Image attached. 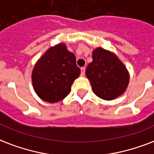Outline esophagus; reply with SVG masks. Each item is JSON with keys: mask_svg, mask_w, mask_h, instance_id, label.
Returning a JSON list of instances; mask_svg holds the SVG:
<instances>
[{"mask_svg": "<svg viewBox=\"0 0 154 154\" xmlns=\"http://www.w3.org/2000/svg\"><path fill=\"white\" fill-rule=\"evenodd\" d=\"M85 74V67H81V76H84Z\"/></svg>", "mask_w": 154, "mask_h": 154, "instance_id": "obj_1", "label": "esophagus"}]
</instances>
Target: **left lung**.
Returning <instances> with one entry per match:
<instances>
[{
	"label": "left lung",
	"mask_w": 154,
	"mask_h": 154,
	"mask_svg": "<svg viewBox=\"0 0 154 154\" xmlns=\"http://www.w3.org/2000/svg\"><path fill=\"white\" fill-rule=\"evenodd\" d=\"M92 58L86 69V76L94 93L105 100H112L125 93L129 83V73L117 55L97 47L92 51Z\"/></svg>",
	"instance_id": "1"
}]
</instances>
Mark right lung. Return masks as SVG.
<instances>
[{"label": "right lung", "instance_id": "1", "mask_svg": "<svg viewBox=\"0 0 154 154\" xmlns=\"http://www.w3.org/2000/svg\"><path fill=\"white\" fill-rule=\"evenodd\" d=\"M75 56L61 42L51 46L37 61L32 71V83L39 98L49 103L63 100L80 75Z\"/></svg>", "mask_w": 154, "mask_h": 154}]
</instances>
